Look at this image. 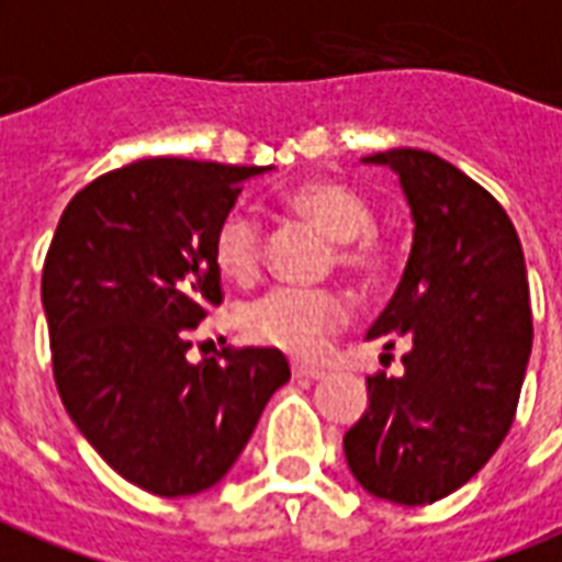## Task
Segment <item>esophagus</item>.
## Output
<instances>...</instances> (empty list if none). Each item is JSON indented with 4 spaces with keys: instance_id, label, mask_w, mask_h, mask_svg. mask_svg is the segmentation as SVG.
I'll return each mask as SVG.
<instances>
[{
    "instance_id": "1",
    "label": "esophagus",
    "mask_w": 562,
    "mask_h": 562,
    "mask_svg": "<svg viewBox=\"0 0 562 562\" xmlns=\"http://www.w3.org/2000/svg\"><path fill=\"white\" fill-rule=\"evenodd\" d=\"M326 374L323 368H314V366H293V376L296 380H321Z\"/></svg>"
}]
</instances>
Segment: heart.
I'll use <instances>...</instances> for the list:
<instances>
[{
  "mask_svg": "<svg viewBox=\"0 0 562 562\" xmlns=\"http://www.w3.org/2000/svg\"><path fill=\"white\" fill-rule=\"evenodd\" d=\"M293 215L314 221L335 239L341 272L356 281H376L389 269V241L374 227V203L338 179H308L286 188L281 196ZM212 260L224 278L251 284L263 263V227L245 209H231L212 233ZM347 302L329 286H276L251 299L239 311L241 331L254 344L281 353L314 359L326 350L331 335L347 323Z\"/></svg>",
  "mask_w": 562,
  "mask_h": 562,
  "instance_id": "1",
  "label": "heart"
}]
</instances>
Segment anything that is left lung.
Returning <instances> with one entry per match:
<instances>
[{
    "instance_id": "1",
    "label": "left lung",
    "mask_w": 562,
    "mask_h": 562,
    "mask_svg": "<svg viewBox=\"0 0 562 562\" xmlns=\"http://www.w3.org/2000/svg\"><path fill=\"white\" fill-rule=\"evenodd\" d=\"M366 161L401 176L416 221L404 278L368 329L407 353L401 376H368L344 454L368 494L422 506L470 482L509 434L533 347L530 286L506 209L454 164L422 149Z\"/></svg>"
}]
</instances>
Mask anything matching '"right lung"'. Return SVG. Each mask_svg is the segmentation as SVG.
Wrapping results in <instances>:
<instances>
[{
  "label": "right lung",
  "instance_id": "right-lung-1",
  "mask_svg": "<svg viewBox=\"0 0 562 562\" xmlns=\"http://www.w3.org/2000/svg\"><path fill=\"white\" fill-rule=\"evenodd\" d=\"M263 170L143 158L77 191L53 233L41 302L59 398L119 476L158 497L221 482L290 380L269 347L188 362V335L224 299L212 233Z\"/></svg>",
  "mask_w": 562,
  "mask_h": 562
}]
</instances>
